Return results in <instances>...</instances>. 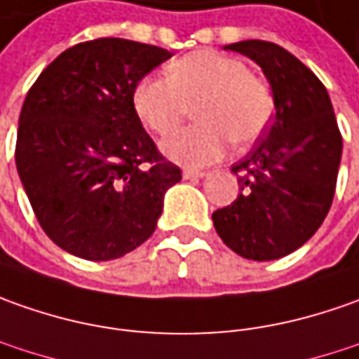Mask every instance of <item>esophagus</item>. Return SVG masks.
I'll list each match as a JSON object with an SVG mask.
<instances>
[{
    "instance_id": "obj_1",
    "label": "esophagus",
    "mask_w": 359,
    "mask_h": 359,
    "mask_svg": "<svg viewBox=\"0 0 359 359\" xmlns=\"http://www.w3.org/2000/svg\"><path fill=\"white\" fill-rule=\"evenodd\" d=\"M204 172L203 170H192V168H184L182 170V179L192 180V179H203Z\"/></svg>"
}]
</instances>
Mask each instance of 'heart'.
Instances as JSON below:
<instances>
[{
  "instance_id": "b5f03b06",
  "label": "heart",
  "mask_w": 359,
  "mask_h": 359,
  "mask_svg": "<svg viewBox=\"0 0 359 359\" xmlns=\"http://www.w3.org/2000/svg\"><path fill=\"white\" fill-rule=\"evenodd\" d=\"M135 113L156 135H168L191 115L201 123L163 141V153L184 167H206L222 158L230 139L238 144L262 135L274 101L264 81L246 63L217 51H196L172 61L167 79L147 77L133 91Z\"/></svg>"
}]
</instances>
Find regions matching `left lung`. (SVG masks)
Segmentation results:
<instances>
[{"mask_svg": "<svg viewBox=\"0 0 359 359\" xmlns=\"http://www.w3.org/2000/svg\"><path fill=\"white\" fill-rule=\"evenodd\" d=\"M224 49L262 69L276 115L252 151L230 168L241 194L215 210L212 222L242 258L278 260L324 222L336 191L341 135L326 87L284 47L248 39Z\"/></svg>", "mask_w": 359, "mask_h": 359, "instance_id": "obj_1", "label": "left lung"}]
</instances>
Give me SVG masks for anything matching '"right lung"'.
Listing matches in <instances>:
<instances>
[{
    "label": "right lung",
    "mask_w": 359,
    "mask_h": 359,
    "mask_svg": "<svg viewBox=\"0 0 359 359\" xmlns=\"http://www.w3.org/2000/svg\"><path fill=\"white\" fill-rule=\"evenodd\" d=\"M170 57L118 37L85 41L57 57L25 97L19 179L45 234L65 252L115 260L155 232L180 168L142 129L133 91Z\"/></svg>",
    "instance_id": "obj_1"
}]
</instances>
